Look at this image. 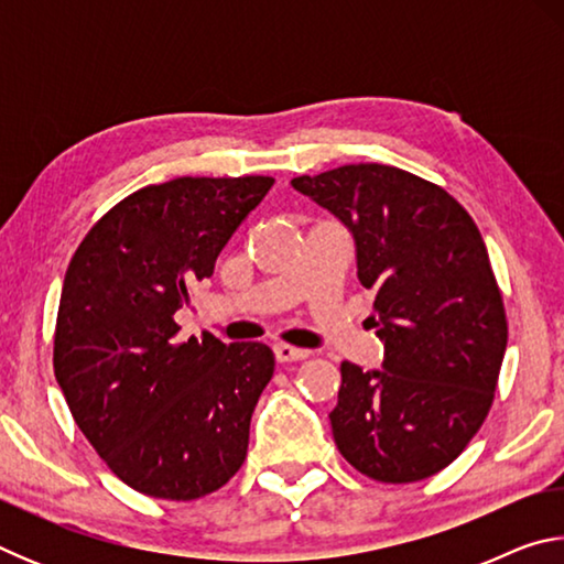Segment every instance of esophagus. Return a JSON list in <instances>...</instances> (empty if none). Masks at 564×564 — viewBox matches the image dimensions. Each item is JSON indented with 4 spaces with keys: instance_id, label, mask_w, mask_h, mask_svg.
Masks as SVG:
<instances>
[{
    "instance_id": "esophagus-1",
    "label": "esophagus",
    "mask_w": 564,
    "mask_h": 564,
    "mask_svg": "<svg viewBox=\"0 0 564 564\" xmlns=\"http://www.w3.org/2000/svg\"><path fill=\"white\" fill-rule=\"evenodd\" d=\"M273 352H275V360H279V362H295V360L308 358V350L295 348V346H285V343H279V346L273 348Z\"/></svg>"
}]
</instances>
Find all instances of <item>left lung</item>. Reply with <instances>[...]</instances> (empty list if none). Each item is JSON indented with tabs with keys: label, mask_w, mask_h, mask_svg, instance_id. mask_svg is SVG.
<instances>
[{
	"label": "left lung",
	"mask_w": 564,
	"mask_h": 564,
	"mask_svg": "<svg viewBox=\"0 0 564 564\" xmlns=\"http://www.w3.org/2000/svg\"><path fill=\"white\" fill-rule=\"evenodd\" d=\"M291 186L348 228L358 281L376 291L383 362L340 366L338 451L373 480H425L482 425L508 346L482 236L445 188L395 166L348 164Z\"/></svg>",
	"instance_id": "8db88e82"
}]
</instances>
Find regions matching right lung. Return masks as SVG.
<instances>
[{
	"mask_svg": "<svg viewBox=\"0 0 564 564\" xmlns=\"http://www.w3.org/2000/svg\"><path fill=\"white\" fill-rule=\"evenodd\" d=\"M271 186V176H184L133 191L66 269L56 383L111 473L149 498H204L246 460L273 350L208 333L178 340L174 313Z\"/></svg>",
	"mask_w": 564,
	"mask_h": 564,
	"instance_id": "right-lung-1",
	"label": "right lung"
}]
</instances>
